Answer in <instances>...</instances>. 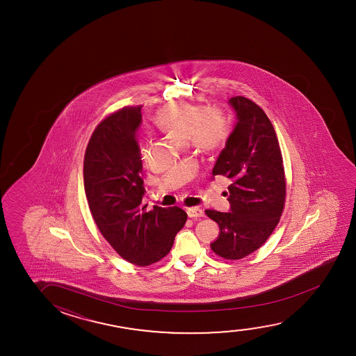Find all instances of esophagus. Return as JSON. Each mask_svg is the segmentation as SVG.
<instances>
[{"label":"esophagus","mask_w":356,"mask_h":356,"mask_svg":"<svg viewBox=\"0 0 356 356\" xmlns=\"http://www.w3.org/2000/svg\"><path fill=\"white\" fill-rule=\"evenodd\" d=\"M187 214H188L191 219H197V218L204 216V211L200 209V207H192V208L187 209Z\"/></svg>","instance_id":"34e87169"}]
</instances>
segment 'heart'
Masks as SVG:
<instances>
[{
    "mask_svg": "<svg viewBox=\"0 0 356 356\" xmlns=\"http://www.w3.org/2000/svg\"><path fill=\"white\" fill-rule=\"evenodd\" d=\"M156 127L180 145L190 142L202 152H216L229 137V122L218 108L175 101L164 104L156 112Z\"/></svg>",
    "mask_w": 356,
    "mask_h": 356,
    "instance_id": "b5f03b06",
    "label": "heart"
}]
</instances>
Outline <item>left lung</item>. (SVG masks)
Returning <instances> with one entry per match:
<instances>
[{
    "mask_svg": "<svg viewBox=\"0 0 356 356\" xmlns=\"http://www.w3.org/2000/svg\"><path fill=\"white\" fill-rule=\"evenodd\" d=\"M229 104L238 122L213 169L232 180L229 213L205 210L220 234L210 248L226 260H238L260 248L284 209L286 175L277 136L268 115L252 99L236 96Z\"/></svg>",
    "mask_w": 356,
    "mask_h": 356,
    "instance_id": "obj_1",
    "label": "left lung"
}]
</instances>
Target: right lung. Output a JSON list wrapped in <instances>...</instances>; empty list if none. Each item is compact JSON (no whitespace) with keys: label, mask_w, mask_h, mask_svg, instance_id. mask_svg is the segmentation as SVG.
Listing matches in <instances>:
<instances>
[{"label":"right lung","mask_w":356,"mask_h":356,"mask_svg":"<svg viewBox=\"0 0 356 356\" xmlns=\"http://www.w3.org/2000/svg\"><path fill=\"white\" fill-rule=\"evenodd\" d=\"M142 106L109 114L93 130L83 156V186L99 232L122 259L137 266L159 261L186 224L179 207L146 210L136 141Z\"/></svg>","instance_id":"add662e5"}]
</instances>
